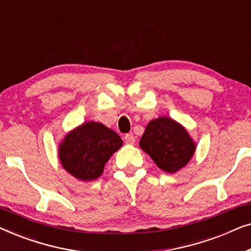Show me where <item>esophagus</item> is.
Returning <instances> with one entry per match:
<instances>
[{"instance_id": "esophagus-1", "label": "esophagus", "mask_w": 251, "mask_h": 251, "mask_svg": "<svg viewBox=\"0 0 251 251\" xmlns=\"http://www.w3.org/2000/svg\"><path fill=\"white\" fill-rule=\"evenodd\" d=\"M135 142H136L135 136H133L132 133H126V135L125 136V143L126 144H129V145H133Z\"/></svg>"}]
</instances>
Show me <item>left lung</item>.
I'll return each instance as SVG.
<instances>
[{"label": "left lung", "mask_w": 251, "mask_h": 251, "mask_svg": "<svg viewBox=\"0 0 251 251\" xmlns=\"http://www.w3.org/2000/svg\"><path fill=\"white\" fill-rule=\"evenodd\" d=\"M139 145L160 169L170 174L186 166L195 151L194 143L186 130L169 118L151 121Z\"/></svg>", "instance_id": "8db88e82"}]
</instances>
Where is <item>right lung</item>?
<instances>
[{
  "mask_svg": "<svg viewBox=\"0 0 251 251\" xmlns=\"http://www.w3.org/2000/svg\"><path fill=\"white\" fill-rule=\"evenodd\" d=\"M121 146L118 133L101 123L87 122L65 137L59 147L60 162L77 179L94 180Z\"/></svg>",
  "mask_w": 251,
  "mask_h": 251,
  "instance_id": "obj_1",
  "label": "right lung"
}]
</instances>
